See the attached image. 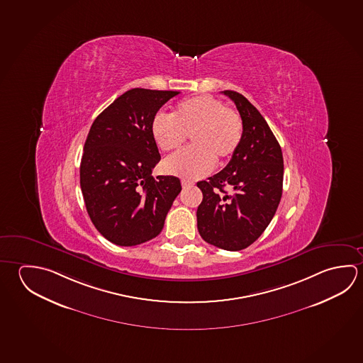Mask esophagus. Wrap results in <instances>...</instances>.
<instances>
[{
  "label": "esophagus",
  "mask_w": 363,
  "mask_h": 363,
  "mask_svg": "<svg viewBox=\"0 0 363 363\" xmlns=\"http://www.w3.org/2000/svg\"><path fill=\"white\" fill-rule=\"evenodd\" d=\"M181 184H182V187H189V186H192V182L191 181H187V179H182L181 181Z\"/></svg>",
  "instance_id": "obj_1"
}]
</instances>
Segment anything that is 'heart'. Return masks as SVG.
<instances>
[{"label":"heart","instance_id":"1","mask_svg":"<svg viewBox=\"0 0 363 363\" xmlns=\"http://www.w3.org/2000/svg\"><path fill=\"white\" fill-rule=\"evenodd\" d=\"M150 133L160 150L173 153L190 135L192 147L164 160L167 173L182 179L203 177L235 155L243 136L241 116L211 96H191L177 103L171 116L157 113Z\"/></svg>","mask_w":363,"mask_h":363}]
</instances>
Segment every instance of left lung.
I'll use <instances>...</instances> for the list:
<instances>
[{
    "mask_svg": "<svg viewBox=\"0 0 363 363\" xmlns=\"http://www.w3.org/2000/svg\"><path fill=\"white\" fill-rule=\"evenodd\" d=\"M223 93L240 112L243 136L227 167L197 182L203 192L197 229L210 245L240 251L252 245L272 222L281 197L284 166L279 143L260 112L240 93Z\"/></svg>",
    "mask_w": 363,
    "mask_h": 363,
    "instance_id": "8db88e82",
    "label": "left lung"
}]
</instances>
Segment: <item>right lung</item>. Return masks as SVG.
Listing matches in <instances>:
<instances>
[{
	"instance_id": "add662e5",
	"label": "right lung",
	"mask_w": 363,
	"mask_h": 363,
	"mask_svg": "<svg viewBox=\"0 0 363 363\" xmlns=\"http://www.w3.org/2000/svg\"><path fill=\"white\" fill-rule=\"evenodd\" d=\"M173 90H128L96 117L84 145L80 186L98 232L118 246L160 235L181 182L152 176L160 160L150 133L154 116Z\"/></svg>"
}]
</instances>
